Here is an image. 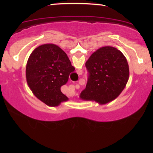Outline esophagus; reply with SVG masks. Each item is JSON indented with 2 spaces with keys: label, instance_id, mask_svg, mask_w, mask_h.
<instances>
[{
  "label": "esophagus",
  "instance_id": "esophagus-1",
  "mask_svg": "<svg viewBox=\"0 0 153 153\" xmlns=\"http://www.w3.org/2000/svg\"><path fill=\"white\" fill-rule=\"evenodd\" d=\"M73 87H74V86H73Z\"/></svg>",
  "mask_w": 153,
  "mask_h": 153
}]
</instances>
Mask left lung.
I'll use <instances>...</instances> for the list:
<instances>
[{"label": "left lung", "instance_id": "obj_1", "mask_svg": "<svg viewBox=\"0 0 153 153\" xmlns=\"http://www.w3.org/2000/svg\"><path fill=\"white\" fill-rule=\"evenodd\" d=\"M89 73L80 99L105 104L113 101L124 90L129 76V65L122 52L113 47L95 51L85 62Z\"/></svg>", "mask_w": 153, "mask_h": 153}]
</instances>
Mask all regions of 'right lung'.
Masks as SVG:
<instances>
[{"instance_id":"obj_1","label":"right lung","mask_w":153,"mask_h":153,"mask_svg":"<svg viewBox=\"0 0 153 153\" xmlns=\"http://www.w3.org/2000/svg\"><path fill=\"white\" fill-rule=\"evenodd\" d=\"M75 68L63 50L54 44L39 46L29 56L26 76L28 87L37 99L57 106L68 97L60 91Z\"/></svg>"}]
</instances>
